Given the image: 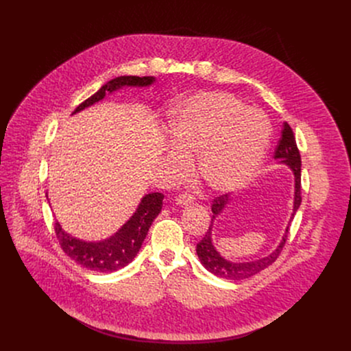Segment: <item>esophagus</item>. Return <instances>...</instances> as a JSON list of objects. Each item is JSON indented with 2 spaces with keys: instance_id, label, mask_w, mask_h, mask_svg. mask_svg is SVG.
Here are the masks:
<instances>
[{
  "instance_id": "esophagus-1",
  "label": "esophagus",
  "mask_w": 351,
  "mask_h": 351,
  "mask_svg": "<svg viewBox=\"0 0 351 351\" xmlns=\"http://www.w3.org/2000/svg\"><path fill=\"white\" fill-rule=\"evenodd\" d=\"M175 202L178 206H190L194 202V197L189 193H182L175 198Z\"/></svg>"
}]
</instances>
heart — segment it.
<instances>
[{
	"instance_id": "obj_1",
	"label": "heart",
	"mask_w": 351,
	"mask_h": 351,
	"mask_svg": "<svg viewBox=\"0 0 351 351\" xmlns=\"http://www.w3.org/2000/svg\"><path fill=\"white\" fill-rule=\"evenodd\" d=\"M173 149L164 158L175 176L189 171L184 157H198V175L221 193L252 182L265 158L271 126L256 108L225 93L197 95L178 108L169 123Z\"/></svg>"
}]
</instances>
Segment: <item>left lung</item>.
Returning <instances> with one entry per match:
<instances>
[{
    "label": "left lung",
    "instance_id": "8db88e82",
    "mask_svg": "<svg viewBox=\"0 0 351 351\" xmlns=\"http://www.w3.org/2000/svg\"><path fill=\"white\" fill-rule=\"evenodd\" d=\"M275 158L280 160V162L286 164L287 167H290V169L294 173V182H295V191H294V210H293V217L295 214V211L298 210L300 204H302V157H300V152L297 148V143H295V137L293 133V129L290 128V125L287 122L283 123V130H282V136L279 138V143L275 148ZM229 202L228 193L226 194H221L219 197H215L211 210L214 213L211 223L214 221V218L222 213V210L225 208V206ZM291 217V219H293ZM211 226L208 228V230L206 232V236L197 243L195 252L197 256L202 261V264L204 265V268L207 271H210L211 274H214L218 278H223V279H229V280H241V279H247L250 276H253L256 274H258L260 271H263L264 268H267L268 265H271L272 263L276 261V258L280 256L282 250L286 244L287 236H289V226L286 229V233L283 236V240L280 241V244L276 247V250L261 258V260H256V261H250V263H230L226 261L225 258H222L218 252L215 250V247L213 245L211 241Z\"/></svg>",
    "mask_w": 351,
    "mask_h": 351
}]
</instances>
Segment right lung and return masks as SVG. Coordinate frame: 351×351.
Segmentation results:
<instances>
[{
	"mask_svg": "<svg viewBox=\"0 0 351 351\" xmlns=\"http://www.w3.org/2000/svg\"><path fill=\"white\" fill-rule=\"evenodd\" d=\"M154 82L153 76H119L110 80L97 93L76 107L73 114L99 101L110 91L122 86H148ZM164 194H145L133 217L119 229V232L108 240L98 243H87L65 233L56 221L54 230L64 253L68 254L79 265L95 272H114L126 267L138 253L156 217L162 208Z\"/></svg>",
	"mask_w": 351,
	"mask_h": 351,
	"instance_id": "obj_1",
	"label": "right lung"
}]
</instances>
